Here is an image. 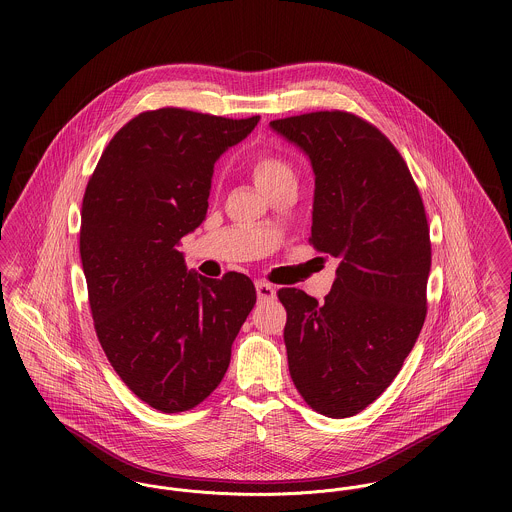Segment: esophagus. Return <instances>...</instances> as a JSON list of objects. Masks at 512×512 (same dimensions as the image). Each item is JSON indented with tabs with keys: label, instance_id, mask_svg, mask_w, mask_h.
Returning a JSON list of instances; mask_svg holds the SVG:
<instances>
[{
	"label": "esophagus",
	"instance_id": "34e87169",
	"mask_svg": "<svg viewBox=\"0 0 512 512\" xmlns=\"http://www.w3.org/2000/svg\"><path fill=\"white\" fill-rule=\"evenodd\" d=\"M256 293H258V299H274L276 297V288L266 284V282H256Z\"/></svg>",
	"mask_w": 512,
	"mask_h": 512
}]
</instances>
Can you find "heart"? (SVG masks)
<instances>
[{
	"label": "heart",
	"instance_id": "obj_1",
	"mask_svg": "<svg viewBox=\"0 0 512 512\" xmlns=\"http://www.w3.org/2000/svg\"><path fill=\"white\" fill-rule=\"evenodd\" d=\"M252 175L256 185L266 193L278 183L286 179H295L292 163L276 153V151H262L252 159Z\"/></svg>",
	"mask_w": 512,
	"mask_h": 512
}]
</instances>
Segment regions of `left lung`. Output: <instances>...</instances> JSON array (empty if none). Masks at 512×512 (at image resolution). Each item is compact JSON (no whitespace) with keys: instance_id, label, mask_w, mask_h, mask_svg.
I'll use <instances>...</instances> for the list:
<instances>
[{"instance_id":"left-lung-1","label":"left lung","mask_w":512,"mask_h":512,"mask_svg":"<svg viewBox=\"0 0 512 512\" xmlns=\"http://www.w3.org/2000/svg\"><path fill=\"white\" fill-rule=\"evenodd\" d=\"M301 147L315 173V250L339 258L319 303L282 288L293 384L327 418L365 410L396 378L426 313L432 242L412 173L370 122L325 110L270 122Z\"/></svg>"}]
</instances>
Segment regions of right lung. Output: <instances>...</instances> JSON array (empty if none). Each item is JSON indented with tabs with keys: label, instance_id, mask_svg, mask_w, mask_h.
I'll return each mask as SVG.
<instances>
[{
	"label": "right lung",
	"instance_id": "right-lung-1",
	"mask_svg": "<svg viewBox=\"0 0 512 512\" xmlns=\"http://www.w3.org/2000/svg\"><path fill=\"white\" fill-rule=\"evenodd\" d=\"M258 120L142 112L110 140L84 191L80 260L98 341L124 384L165 414L211 396L256 303L248 276H197L177 248L207 217L215 161Z\"/></svg>",
	"mask_w": 512,
	"mask_h": 512
}]
</instances>
